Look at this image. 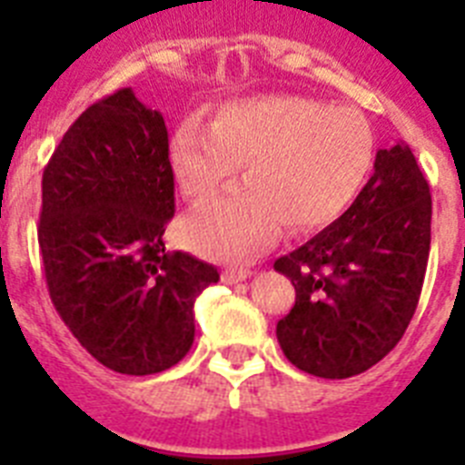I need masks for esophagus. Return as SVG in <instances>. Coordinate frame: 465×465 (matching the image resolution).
Returning a JSON list of instances; mask_svg holds the SVG:
<instances>
[{
    "mask_svg": "<svg viewBox=\"0 0 465 465\" xmlns=\"http://www.w3.org/2000/svg\"><path fill=\"white\" fill-rule=\"evenodd\" d=\"M252 277V270L246 268H228L223 270V274H221V279H223L225 283H237V282H244V279Z\"/></svg>",
    "mask_w": 465,
    "mask_h": 465,
    "instance_id": "obj_1",
    "label": "esophagus"
}]
</instances>
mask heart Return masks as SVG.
I'll return each instance as SVG.
<instances>
[{"label": "heart", "instance_id": "heart-1", "mask_svg": "<svg viewBox=\"0 0 465 465\" xmlns=\"http://www.w3.org/2000/svg\"><path fill=\"white\" fill-rule=\"evenodd\" d=\"M375 139L356 109L295 94L249 97L221 106L212 123L186 118L172 134L170 163L188 203L203 204L232 179L246 186L193 213L188 244L204 256L240 261L289 230L338 219L372 167Z\"/></svg>", "mask_w": 465, "mask_h": 465}]
</instances>
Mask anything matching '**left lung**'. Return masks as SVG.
<instances>
[{"label":"left lung","mask_w":465,"mask_h":465,"mask_svg":"<svg viewBox=\"0 0 465 465\" xmlns=\"http://www.w3.org/2000/svg\"><path fill=\"white\" fill-rule=\"evenodd\" d=\"M430 249V191L408 143L380 149L351 207L282 256L295 305L277 323L283 356L344 380L380 363L417 310Z\"/></svg>","instance_id":"left-lung-1"}]
</instances>
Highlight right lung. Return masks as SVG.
<instances>
[{
  "mask_svg": "<svg viewBox=\"0 0 465 465\" xmlns=\"http://www.w3.org/2000/svg\"><path fill=\"white\" fill-rule=\"evenodd\" d=\"M174 172L163 114L123 88L94 102L41 179L39 246L57 314L109 371L153 375L195 340V300L219 270L165 252Z\"/></svg>",
  "mask_w": 465,
  "mask_h": 465,
  "instance_id": "1",
  "label": "right lung"
}]
</instances>
